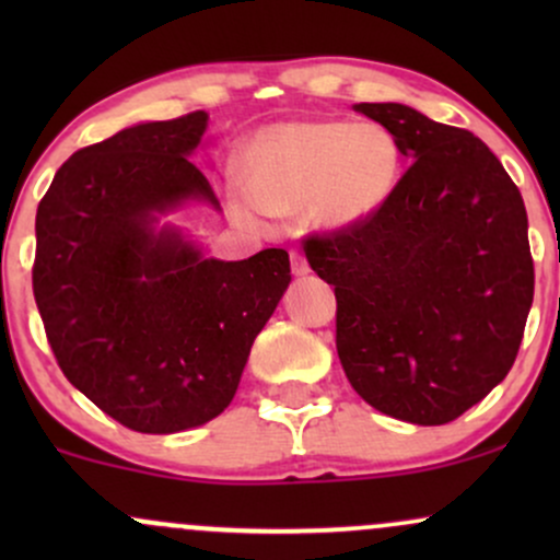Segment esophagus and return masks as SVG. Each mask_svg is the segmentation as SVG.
I'll use <instances>...</instances> for the list:
<instances>
[{"label": "esophagus", "instance_id": "34e87169", "mask_svg": "<svg viewBox=\"0 0 560 560\" xmlns=\"http://www.w3.org/2000/svg\"><path fill=\"white\" fill-rule=\"evenodd\" d=\"M289 260H292V273L294 276H307L311 273V266H307V260H305V255L302 253H289Z\"/></svg>", "mask_w": 560, "mask_h": 560}]
</instances>
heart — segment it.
Masks as SVG:
<instances>
[{"label":"heart","instance_id":"b5f03b06","mask_svg":"<svg viewBox=\"0 0 560 560\" xmlns=\"http://www.w3.org/2000/svg\"><path fill=\"white\" fill-rule=\"evenodd\" d=\"M402 152L378 124L289 120L262 128L244 150L247 184L231 182L229 208L244 223L305 213L342 231L371 221L400 182Z\"/></svg>","mask_w":560,"mask_h":560}]
</instances>
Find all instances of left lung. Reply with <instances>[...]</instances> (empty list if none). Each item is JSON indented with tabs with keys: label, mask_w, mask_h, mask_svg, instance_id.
<instances>
[{
	"label": "left lung",
	"mask_w": 560,
	"mask_h": 560,
	"mask_svg": "<svg viewBox=\"0 0 560 560\" xmlns=\"http://www.w3.org/2000/svg\"><path fill=\"white\" fill-rule=\"evenodd\" d=\"M358 113L395 133L410 168L361 226L307 236L337 294L352 389L419 427L458 419L503 382L535 298L526 208L490 147L397 102Z\"/></svg>",
	"instance_id": "left-lung-1"
}]
</instances>
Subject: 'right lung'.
Here are the masks:
<instances>
[{"label": "right lung", "instance_id": "right-lung-1", "mask_svg": "<svg viewBox=\"0 0 560 560\" xmlns=\"http://www.w3.org/2000/svg\"><path fill=\"white\" fill-rule=\"evenodd\" d=\"M205 128L197 110L83 147L36 210L34 298L57 363L141 434L202 427L229 408L292 281L287 249L215 260L160 226L184 202L221 210L189 160Z\"/></svg>", "mask_w": 560, "mask_h": 560}]
</instances>
